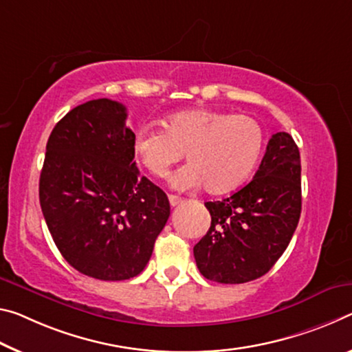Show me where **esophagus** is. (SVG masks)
Listing matches in <instances>:
<instances>
[{
	"label": "esophagus",
	"instance_id": "esophagus-1",
	"mask_svg": "<svg viewBox=\"0 0 352 352\" xmlns=\"http://www.w3.org/2000/svg\"><path fill=\"white\" fill-rule=\"evenodd\" d=\"M182 197H178V196H174V194H170L169 196V204H170V206H177V205H180L182 204Z\"/></svg>",
	"mask_w": 352,
	"mask_h": 352
}]
</instances>
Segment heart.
I'll use <instances>...</instances> for the list:
<instances>
[{"label": "heart", "instance_id": "b5f03b06", "mask_svg": "<svg viewBox=\"0 0 352 352\" xmlns=\"http://www.w3.org/2000/svg\"><path fill=\"white\" fill-rule=\"evenodd\" d=\"M164 131L144 126L133 150L150 175L164 178L185 153L188 163L172 177L175 189L202 186L211 194L228 192L248 180L265 147L258 120L214 109H186L164 119Z\"/></svg>", "mask_w": 352, "mask_h": 352}]
</instances>
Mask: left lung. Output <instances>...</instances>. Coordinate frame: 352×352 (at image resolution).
<instances>
[{
  "label": "left lung",
  "instance_id": "obj_1",
  "mask_svg": "<svg viewBox=\"0 0 352 352\" xmlns=\"http://www.w3.org/2000/svg\"><path fill=\"white\" fill-rule=\"evenodd\" d=\"M300 155L285 131L270 139L252 182L206 202L211 226L194 246L205 278L244 283L265 276L285 252L300 216Z\"/></svg>",
  "mask_w": 352,
  "mask_h": 352
}]
</instances>
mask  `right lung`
Segmentation results:
<instances>
[{
  "instance_id": "add662e5",
  "label": "right lung",
  "mask_w": 352,
  "mask_h": 352,
  "mask_svg": "<svg viewBox=\"0 0 352 352\" xmlns=\"http://www.w3.org/2000/svg\"><path fill=\"white\" fill-rule=\"evenodd\" d=\"M126 108L91 100L53 128L38 199L69 265L100 280L141 274L170 214L163 189L139 175Z\"/></svg>"
}]
</instances>
